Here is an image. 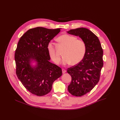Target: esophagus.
<instances>
[{"label": "esophagus", "instance_id": "34e87169", "mask_svg": "<svg viewBox=\"0 0 120 120\" xmlns=\"http://www.w3.org/2000/svg\"><path fill=\"white\" fill-rule=\"evenodd\" d=\"M66 72V70L64 69V68H63L62 69V73H63V74H64V73H65Z\"/></svg>", "mask_w": 120, "mask_h": 120}]
</instances>
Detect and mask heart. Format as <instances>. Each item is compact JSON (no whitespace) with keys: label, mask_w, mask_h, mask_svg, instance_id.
<instances>
[{"label":"heart","mask_w":120,"mask_h":120,"mask_svg":"<svg viewBox=\"0 0 120 120\" xmlns=\"http://www.w3.org/2000/svg\"><path fill=\"white\" fill-rule=\"evenodd\" d=\"M57 40L60 45L65 48L63 53L64 56L63 60L64 64L70 63L71 65H74L82 61L86 51V45L82 40L76 39L75 37L68 34H64L59 37ZM47 49L53 61L56 64H59L61 56L57 54L54 44L49 42Z\"/></svg>","instance_id":"1"}]
</instances>
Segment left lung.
<instances>
[{"label":"left lung","instance_id":"left-lung-1","mask_svg":"<svg viewBox=\"0 0 120 120\" xmlns=\"http://www.w3.org/2000/svg\"><path fill=\"white\" fill-rule=\"evenodd\" d=\"M67 33L79 36L86 45L82 61L67 70L72 77L68 91L74 96H82L90 92L100 80L104 64L103 50L98 37L88 29L80 27L71 29Z\"/></svg>","mask_w":120,"mask_h":120}]
</instances>
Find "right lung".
Here are the masks:
<instances>
[{"mask_svg": "<svg viewBox=\"0 0 120 120\" xmlns=\"http://www.w3.org/2000/svg\"><path fill=\"white\" fill-rule=\"evenodd\" d=\"M61 28L42 27L31 28L19 39L15 53L16 75L24 86L31 94L44 96L49 93L54 82L62 75V69L49 62L47 46ZM31 60L37 62L36 68Z\"/></svg>", "mask_w": 120, "mask_h": 120, "instance_id": "right-lung-1", "label": "right lung"}]
</instances>
